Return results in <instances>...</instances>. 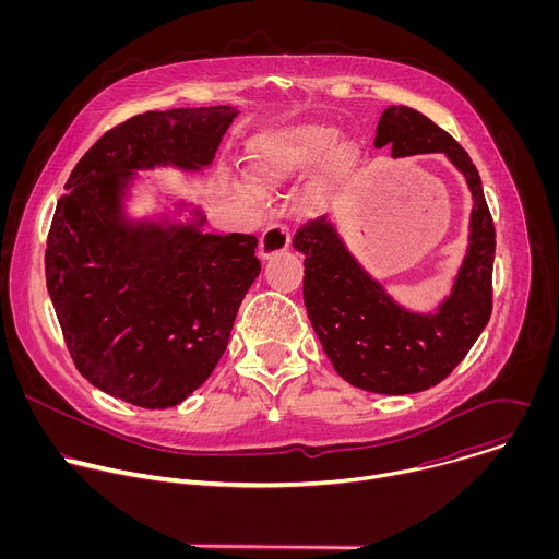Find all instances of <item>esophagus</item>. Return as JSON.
Listing matches in <instances>:
<instances>
[{"instance_id": "esophagus-1", "label": "esophagus", "mask_w": 559, "mask_h": 559, "mask_svg": "<svg viewBox=\"0 0 559 559\" xmlns=\"http://www.w3.org/2000/svg\"><path fill=\"white\" fill-rule=\"evenodd\" d=\"M289 248V227L287 225H272L263 231L259 243V257L263 261L283 254Z\"/></svg>"}]
</instances>
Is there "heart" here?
<instances>
[{"mask_svg":"<svg viewBox=\"0 0 559 559\" xmlns=\"http://www.w3.org/2000/svg\"><path fill=\"white\" fill-rule=\"evenodd\" d=\"M358 156V145L341 139L338 128L305 123L252 139L248 145V170L254 188L270 194L296 186L318 165L313 190L328 194L352 175ZM236 192L257 203V192L250 186H236Z\"/></svg>","mask_w":559,"mask_h":559,"instance_id":"heart-1","label":"heart"}]
</instances>
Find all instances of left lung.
Instances as JSON below:
<instances>
[{
	"mask_svg": "<svg viewBox=\"0 0 559 559\" xmlns=\"http://www.w3.org/2000/svg\"><path fill=\"white\" fill-rule=\"evenodd\" d=\"M373 145H391L395 158L442 152L471 190L468 246L444 300L427 313L403 307L358 263L330 216L300 227L294 250L305 257L307 316L338 376L365 391L405 395L444 380L487 328L496 227L468 154L423 112L389 106Z\"/></svg>",
	"mask_w": 559,
	"mask_h": 559,
	"instance_id": "obj_1",
	"label": "left lung"
}]
</instances>
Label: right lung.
Returning <instances> with one entry per match:
<instances>
[{
    "mask_svg": "<svg viewBox=\"0 0 559 559\" xmlns=\"http://www.w3.org/2000/svg\"><path fill=\"white\" fill-rule=\"evenodd\" d=\"M236 115L229 106L136 115L82 156L57 203L48 294L79 373L123 403L168 409L197 391L261 274L257 236L205 234L199 207L188 221L128 214L136 173H201Z\"/></svg>",
    "mask_w": 559,
    "mask_h": 559,
    "instance_id": "obj_1",
    "label": "right lung"
}]
</instances>
